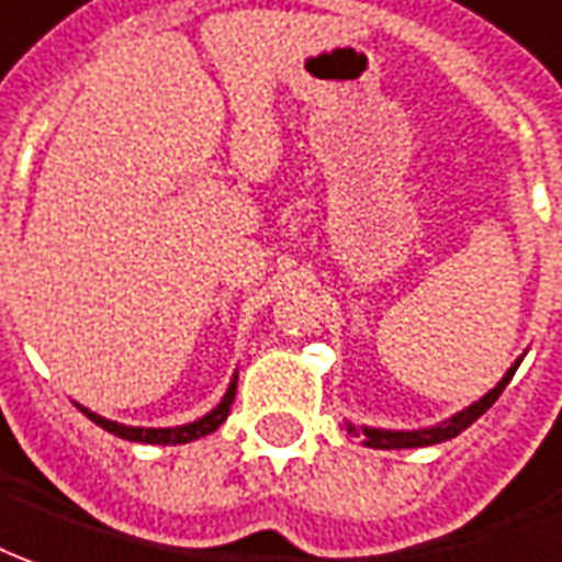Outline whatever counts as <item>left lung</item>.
<instances>
[{
	"mask_svg": "<svg viewBox=\"0 0 562 562\" xmlns=\"http://www.w3.org/2000/svg\"><path fill=\"white\" fill-rule=\"evenodd\" d=\"M520 367V361H514L508 373L502 376V382L495 385L493 392H486L481 401H474L471 406H465L462 413H456L452 419L440 422V425H431V428H419V431H389V428H361L363 431V443L367 447H373V450H413V447H435V443H443V440H450V437L462 435L468 425H474V422L481 419L483 413L490 409V406L498 401V394L505 392V385L514 376V370ZM348 435H355L358 428L346 422Z\"/></svg>",
	"mask_w": 562,
	"mask_h": 562,
	"instance_id": "left-lung-1",
	"label": "left lung"
}]
</instances>
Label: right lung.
Returning <instances> with one entry per match:
<instances>
[{
    "mask_svg": "<svg viewBox=\"0 0 562 562\" xmlns=\"http://www.w3.org/2000/svg\"><path fill=\"white\" fill-rule=\"evenodd\" d=\"M235 385H238V373L232 376L229 389H226V394H223V401H220L207 416L189 422V425H177V428H134V425H122V422L103 419V416H97V413H91V409H85V406L79 404L76 406H79L81 413L94 422V425H100L103 431L122 437V440H134V443H161V447L173 443V447H177V443H189V440H199V437L211 435V431H216V428L226 422V416H229V409H232V401H235Z\"/></svg>",
    "mask_w": 562,
    "mask_h": 562,
    "instance_id": "right-lung-1",
    "label": "right lung"
}]
</instances>
